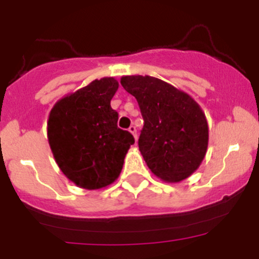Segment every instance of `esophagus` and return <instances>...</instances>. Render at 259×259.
<instances>
[{"label":"esophagus","mask_w":259,"mask_h":259,"mask_svg":"<svg viewBox=\"0 0 259 259\" xmlns=\"http://www.w3.org/2000/svg\"><path fill=\"white\" fill-rule=\"evenodd\" d=\"M127 130H129V132H130V133H132V134H133V137H134V139H135V140H138V134H137V127H135V126H134V125H132V126H130V127H129V129H127Z\"/></svg>","instance_id":"1"}]
</instances>
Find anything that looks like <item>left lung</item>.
Returning <instances> with one entry per match:
<instances>
[{"label": "left lung", "instance_id": "1", "mask_svg": "<svg viewBox=\"0 0 259 259\" xmlns=\"http://www.w3.org/2000/svg\"><path fill=\"white\" fill-rule=\"evenodd\" d=\"M144 119L139 150L146 165L166 183L192 176L208 148V122L199 104L184 91L153 76H122Z\"/></svg>", "mask_w": 259, "mask_h": 259}]
</instances>
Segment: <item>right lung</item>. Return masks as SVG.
I'll return each instance as SVG.
<instances>
[{"instance_id":"1","label":"right lung","mask_w":259,"mask_h":259,"mask_svg":"<svg viewBox=\"0 0 259 259\" xmlns=\"http://www.w3.org/2000/svg\"><path fill=\"white\" fill-rule=\"evenodd\" d=\"M119 88L114 77L94 80L60 99L48 120V139L57 165L77 187L94 190L119 178L134 138L117 127L110 101Z\"/></svg>"}]
</instances>
